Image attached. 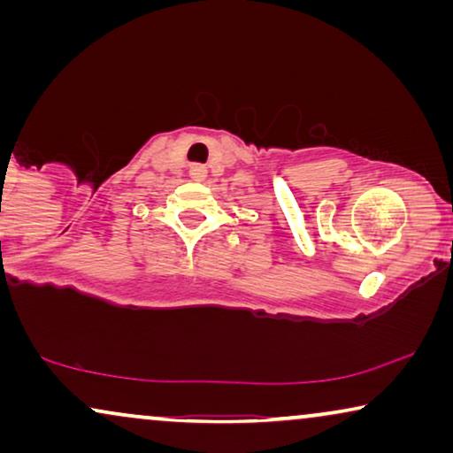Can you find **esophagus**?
Instances as JSON below:
<instances>
[{
  "mask_svg": "<svg viewBox=\"0 0 453 453\" xmlns=\"http://www.w3.org/2000/svg\"><path fill=\"white\" fill-rule=\"evenodd\" d=\"M189 177L194 179V181H203V179L208 177V171H206V166L203 165H194L189 169Z\"/></svg>",
  "mask_w": 453,
  "mask_h": 453,
  "instance_id": "1",
  "label": "esophagus"
}]
</instances>
